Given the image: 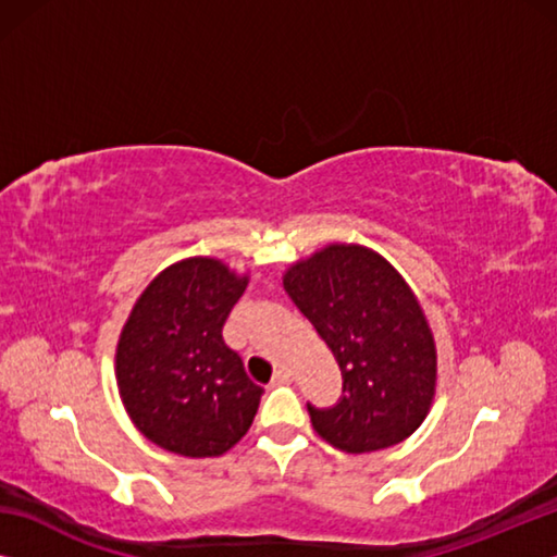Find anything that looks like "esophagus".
Returning a JSON list of instances; mask_svg holds the SVG:
<instances>
[{
  "label": "esophagus",
  "mask_w": 557,
  "mask_h": 557,
  "mask_svg": "<svg viewBox=\"0 0 557 557\" xmlns=\"http://www.w3.org/2000/svg\"><path fill=\"white\" fill-rule=\"evenodd\" d=\"M292 381V371L289 369H277L275 375H272V385H285Z\"/></svg>",
  "instance_id": "1"
}]
</instances>
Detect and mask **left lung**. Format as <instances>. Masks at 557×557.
Segmentation results:
<instances>
[{
  "label": "left lung",
  "mask_w": 557,
  "mask_h": 557,
  "mask_svg": "<svg viewBox=\"0 0 557 557\" xmlns=\"http://www.w3.org/2000/svg\"><path fill=\"white\" fill-rule=\"evenodd\" d=\"M285 289L342 371L332 408L307 403L319 435L351 455L410 437L435 395L437 354L405 280L369 248L329 245L287 270Z\"/></svg>",
  "instance_id": "obj_1"
}]
</instances>
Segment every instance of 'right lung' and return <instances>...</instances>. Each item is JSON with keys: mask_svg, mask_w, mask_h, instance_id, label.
<instances>
[{"mask_svg": "<svg viewBox=\"0 0 557 557\" xmlns=\"http://www.w3.org/2000/svg\"><path fill=\"white\" fill-rule=\"evenodd\" d=\"M248 277L219 260L166 268L122 329L117 388L143 435L184 457H219L256 418L260 385L223 342V324Z\"/></svg>", "mask_w": 557, "mask_h": 557, "instance_id": "right-lung-1", "label": "right lung"}]
</instances>
